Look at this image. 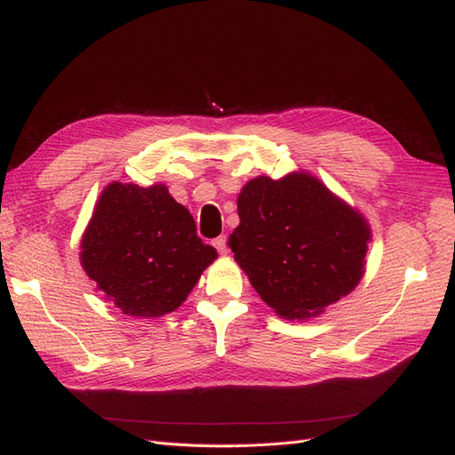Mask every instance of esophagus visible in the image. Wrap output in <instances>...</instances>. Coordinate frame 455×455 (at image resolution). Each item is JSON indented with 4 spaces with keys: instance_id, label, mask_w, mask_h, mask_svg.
Wrapping results in <instances>:
<instances>
[{
    "instance_id": "34e87169",
    "label": "esophagus",
    "mask_w": 455,
    "mask_h": 455,
    "mask_svg": "<svg viewBox=\"0 0 455 455\" xmlns=\"http://www.w3.org/2000/svg\"><path fill=\"white\" fill-rule=\"evenodd\" d=\"M212 244L216 246V251L220 254H228V239H226V235H220L218 239H214Z\"/></svg>"
}]
</instances>
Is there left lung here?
Listing matches in <instances>:
<instances>
[{"label": "left lung", "instance_id": "left-lung-1", "mask_svg": "<svg viewBox=\"0 0 455 455\" xmlns=\"http://www.w3.org/2000/svg\"><path fill=\"white\" fill-rule=\"evenodd\" d=\"M229 249L266 304L307 321L355 291L366 271V218L309 172L258 176L237 197Z\"/></svg>", "mask_w": 455, "mask_h": 455}]
</instances>
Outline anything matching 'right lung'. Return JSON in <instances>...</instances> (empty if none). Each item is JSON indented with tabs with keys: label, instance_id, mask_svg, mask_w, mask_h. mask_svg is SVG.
I'll list each match as a JSON object with an SVG mask.
<instances>
[{
	"label": "right lung",
	"instance_id": "obj_1",
	"mask_svg": "<svg viewBox=\"0 0 455 455\" xmlns=\"http://www.w3.org/2000/svg\"><path fill=\"white\" fill-rule=\"evenodd\" d=\"M79 261L94 291L136 319L180 307L218 258L197 237L194 216L164 184L112 182L94 204Z\"/></svg>",
	"mask_w": 455,
	"mask_h": 455
}]
</instances>
